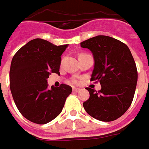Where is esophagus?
<instances>
[{
	"label": "esophagus",
	"instance_id": "1",
	"mask_svg": "<svg viewBox=\"0 0 149 149\" xmlns=\"http://www.w3.org/2000/svg\"><path fill=\"white\" fill-rule=\"evenodd\" d=\"M72 91L78 92V91H80V89H79V88H73V89H72Z\"/></svg>",
	"mask_w": 149,
	"mask_h": 149
}]
</instances>
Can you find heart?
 <instances>
[{"instance_id":"heart-1","label":"heart","mask_w":149,"mask_h":149,"mask_svg":"<svg viewBox=\"0 0 149 149\" xmlns=\"http://www.w3.org/2000/svg\"><path fill=\"white\" fill-rule=\"evenodd\" d=\"M72 83H77V80H76V79H72Z\"/></svg>"}]
</instances>
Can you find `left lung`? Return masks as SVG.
<instances>
[{"label":"left lung","mask_w":149,"mask_h":149,"mask_svg":"<svg viewBox=\"0 0 149 149\" xmlns=\"http://www.w3.org/2000/svg\"><path fill=\"white\" fill-rule=\"evenodd\" d=\"M91 51L95 65L91 81H100L101 90L87 88L90 98L83 103L86 113L102 121L121 117L134 98L138 72L128 46L108 36H96L81 42Z\"/></svg>","instance_id":"left-lung-1"}]
</instances>
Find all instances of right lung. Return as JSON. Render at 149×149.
<instances>
[{
  "label": "right lung",
  "instance_id": "add662e5",
  "mask_svg": "<svg viewBox=\"0 0 149 149\" xmlns=\"http://www.w3.org/2000/svg\"><path fill=\"white\" fill-rule=\"evenodd\" d=\"M68 45L36 38L20 48L12 58L11 94L20 113L32 122L42 125L54 120L72 93L68 85L49 89L47 82L51 72L60 74L61 55Z\"/></svg>",
  "mask_w": 149,
  "mask_h": 149
}]
</instances>
